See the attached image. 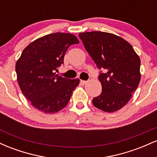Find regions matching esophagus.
<instances>
[{
    "label": "esophagus",
    "instance_id": "34e87169",
    "mask_svg": "<svg viewBox=\"0 0 157 157\" xmlns=\"http://www.w3.org/2000/svg\"><path fill=\"white\" fill-rule=\"evenodd\" d=\"M80 83L82 84V85H85V84L87 83V81H86V80H80Z\"/></svg>",
    "mask_w": 157,
    "mask_h": 157
}]
</instances>
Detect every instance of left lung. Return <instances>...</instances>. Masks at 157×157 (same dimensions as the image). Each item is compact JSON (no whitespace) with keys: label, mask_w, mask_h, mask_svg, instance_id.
Instances as JSON below:
<instances>
[{"label":"left lung","mask_w":157,"mask_h":157,"mask_svg":"<svg viewBox=\"0 0 157 157\" xmlns=\"http://www.w3.org/2000/svg\"><path fill=\"white\" fill-rule=\"evenodd\" d=\"M79 37L97 67L105 70L99 75L102 91L92 100L94 105L109 113L121 109L140 82V57L128 41L113 34L94 31Z\"/></svg>","instance_id":"obj_1"}]
</instances>
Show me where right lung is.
<instances>
[{"mask_svg": "<svg viewBox=\"0 0 157 157\" xmlns=\"http://www.w3.org/2000/svg\"><path fill=\"white\" fill-rule=\"evenodd\" d=\"M79 44L69 33L49 34L35 40L23 49L15 64L17 80L23 94L36 109L46 113L58 112L67 105L79 79L56 75L71 45Z\"/></svg>", "mask_w": 157, "mask_h": 157, "instance_id": "right-lung-1", "label": "right lung"}]
</instances>
